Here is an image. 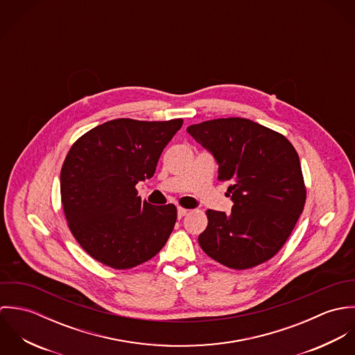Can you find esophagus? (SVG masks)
<instances>
[{
  "mask_svg": "<svg viewBox=\"0 0 355 355\" xmlns=\"http://www.w3.org/2000/svg\"><path fill=\"white\" fill-rule=\"evenodd\" d=\"M187 213H189L187 209H184V207H178V217H179V218L184 217Z\"/></svg>",
  "mask_w": 355,
  "mask_h": 355,
  "instance_id": "34e87169",
  "label": "esophagus"
}]
</instances>
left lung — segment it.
Listing matches in <instances>:
<instances>
[{
  "label": "left lung",
  "instance_id": "8db88e82",
  "mask_svg": "<svg viewBox=\"0 0 355 355\" xmlns=\"http://www.w3.org/2000/svg\"><path fill=\"white\" fill-rule=\"evenodd\" d=\"M187 132L230 182L231 214L211 210L200 246L214 261L249 269L277 253L293 232L306 200L298 153L282 134L242 117L193 124Z\"/></svg>",
  "mask_w": 355,
  "mask_h": 355
}]
</instances>
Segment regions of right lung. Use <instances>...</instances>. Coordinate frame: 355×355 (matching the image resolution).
Segmentation results:
<instances>
[{"instance_id":"1","label":"right lung","mask_w":355,"mask_h":355,"mask_svg":"<svg viewBox=\"0 0 355 355\" xmlns=\"http://www.w3.org/2000/svg\"><path fill=\"white\" fill-rule=\"evenodd\" d=\"M182 125V119H116L72 145L60 175L61 202L72 235L94 259L130 269L166 243L176 206L142 201L135 184L152 178L164 148Z\"/></svg>"}]
</instances>
